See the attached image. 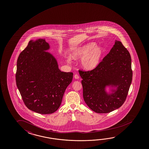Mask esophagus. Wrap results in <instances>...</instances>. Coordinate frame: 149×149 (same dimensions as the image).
<instances>
[{"instance_id": "34e87169", "label": "esophagus", "mask_w": 149, "mask_h": 149, "mask_svg": "<svg viewBox=\"0 0 149 149\" xmlns=\"http://www.w3.org/2000/svg\"><path fill=\"white\" fill-rule=\"evenodd\" d=\"M74 78H75V79H79V76H78L77 74H75V75H74Z\"/></svg>"}]
</instances>
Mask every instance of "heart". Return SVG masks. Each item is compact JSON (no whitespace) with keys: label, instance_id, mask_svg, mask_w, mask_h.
I'll list each match as a JSON object with an SVG mask.
<instances>
[{"label":"heart","instance_id":"heart-1","mask_svg":"<svg viewBox=\"0 0 149 149\" xmlns=\"http://www.w3.org/2000/svg\"><path fill=\"white\" fill-rule=\"evenodd\" d=\"M104 53L105 49L103 47L97 46L95 42H90L74 49L71 56L74 60L82 59L81 65L83 68L92 70L99 64ZM66 62L70 63L71 59L68 58Z\"/></svg>","mask_w":149,"mask_h":149}]
</instances>
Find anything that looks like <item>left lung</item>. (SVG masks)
Instances as JSON below:
<instances>
[{
  "instance_id": "obj_1",
  "label": "left lung",
  "mask_w": 149,
  "mask_h": 149,
  "mask_svg": "<svg viewBox=\"0 0 149 149\" xmlns=\"http://www.w3.org/2000/svg\"><path fill=\"white\" fill-rule=\"evenodd\" d=\"M83 79V98L88 107L97 113H107L120 107L127 97L132 77L129 51L115 40L109 53L93 70H79ZM109 86L110 92L106 87Z\"/></svg>"
}]
</instances>
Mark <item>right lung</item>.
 <instances>
[{
  "label": "right lung",
  "instance_id": "1",
  "mask_svg": "<svg viewBox=\"0 0 149 149\" xmlns=\"http://www.w3.org/2000/svg\"><path fill=\"white\" fill-rule=\"evenodd\" d=\"M45 39L30 40L18 57L16 84L25 105L42 114L56 112L73 73L61 72Z\"/></svg>",
  "mask_w": 149,
  "mask_h": 149
}]
</instances>
